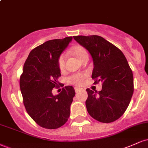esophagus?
<instances>
[{
    "instance_id": "obj_1",
    "label": "esophagus",
    "mask_w": 148,
    "mask_h": 148,
    "mask_svg": "<svg viewBox=\"0 0 148 148\" xmlns=\"http://www.w3.org/2000/svg\"><path fill=\"white\" fill-rule=\"evenodd\" d=\"M74 90H75L76 93H78L79 91L82 90V89H81V88H74Z\"/></svg>"
}]
</instances>
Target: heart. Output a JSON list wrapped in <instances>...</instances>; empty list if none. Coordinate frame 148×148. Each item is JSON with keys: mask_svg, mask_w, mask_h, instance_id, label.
I'll list each match as a JSON object with an SVG mask.
<instances>
[{"mask_svg": "<svg viewBox=\"0 0 148 148\" xmlns=\"http://www.w3.org/2000/svg\"><path fill=\"white\" fill-rule=\"evenodd\" d=\"M72 52L74 55L81 61L86 56H88V53L84 47L80 45H76L72 49ZM65 65V56L64 54L61 55L58 59V67L60 70H62L64 68ZM85 74H76L71 76L69 79V81L70 84H72L75 86H81L84 82Z\"/></svg>", "mask_w": 148, "mask_h": 148, "instance_id": "1", "label": "heart"}]
</instances>
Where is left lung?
I'll return each instance as SVG.
<instances>
[{
	"label": "left lung",
	"mask_w": 148,
	"mask_h": 148,
	"mask_svg": "<svg viewBox=\"0 0 148 148\" xmlns=\"http://www.w3.org/2000/svg\"><path fill=\"white\" fill-rule=\"evenodd\" d=\"M90 54L94 68V84L102 83V89H86V106L90 115L103 123L114 122L124 114L134 92V77L123 53L111 42L98 35L74 36Z\"/></svg>",
	"instance_id": "left-lung-1"
}]
</instances>
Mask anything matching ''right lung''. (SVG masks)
<instances>
[{"mask_svg":"<svg viewBox=\"0 0 148 148\" xmlns=\"http://www.w3.org/2000/svg\"><path fill=\"white\" fill-rule=\"evenodd\" d=\"M72 37L49 40L30 51L20 77V90L27 113L37 125L46 129H57L65 124L75 96L71 86H65L56 95L52 93L61 76L58 59L72 42Z\"/></svg>","mask_w":148,"mask_h":148,"instance_id":"1","label":"right lung"}]
</instances>
